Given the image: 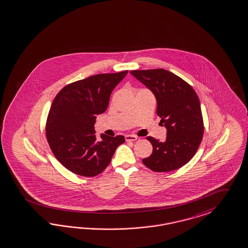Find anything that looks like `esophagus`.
<instances>
[{
  "instance_id": "34e87169",
  "label": "esophagus",
  "mask_w": 248,
  "mask_h": 248,
  "mask_svg": "<svg viewBox=\"0 0 248 248\" xmlns=\"http://www.w3.org/2000/svg\"><path fill=\"white\" fill-rule=\"evenodd\" d=\"M137 139L138 137L134 136V135H126V136H125V140H126L127 141H134V140H136Z\"/></svg>"
}]
</instances>
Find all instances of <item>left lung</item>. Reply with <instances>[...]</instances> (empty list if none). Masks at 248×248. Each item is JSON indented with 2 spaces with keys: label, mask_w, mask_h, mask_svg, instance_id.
Masks as SVG:
<instances>
[{
  "label": "left lung",
  "mask_w": 248,
  "mask_h": 248,
  "mask_svg": "<svg viewBox=\"0 0 248 248\" xmlns=\"http://www.w3.org/2000/svg\"><path fill=\"white\" fill-rule=\"evenodd\" d=\"M130 74L154 93L156 113L167 130L164 142L146 138L153 145V153L142 163L155 172L182 167L195 155L204 132L197 93L183 79L164 69L130 71Z\"/></svg>",
  "instance_id": "1"
}]
</instances>
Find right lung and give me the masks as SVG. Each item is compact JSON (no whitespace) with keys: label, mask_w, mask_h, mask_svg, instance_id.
<instances>
[{"label":"right lung","mask_w":248,"mask_h":248,"mask_svg":"<svg viewBox=\"0 0 248 248\" xmlns=\"http://www.w3.org/2000/svg\"><path fill=\"white\" fill-rule=\"evenodd\" d=\"M128 71L93 75L67 84L52 102L46 123L48 145L57 160L71 172L92 177L110 164L122 135L101 134L97 140L96 116L107 110L112 91Z\"/></svg>","instance_id":"1"}]
</instances>
